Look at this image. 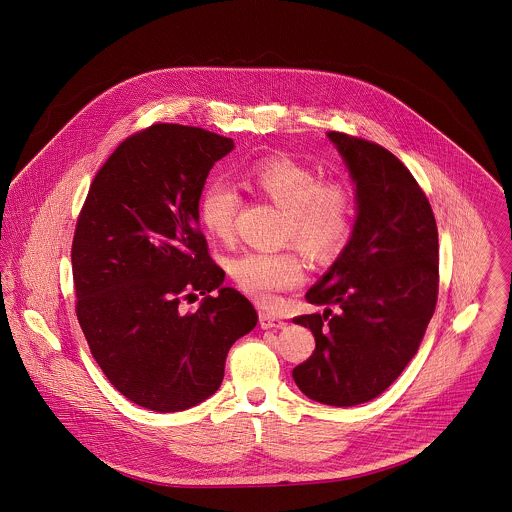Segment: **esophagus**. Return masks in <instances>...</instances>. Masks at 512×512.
Returning <instances> with one entry per match:
<instances>
[{"mask_svg":"<svg viewBox=\"0 0 512 512\" xmlns=\"http://www.w3.org/2000/svg\"><path fill=\"white\" fill-rule=\"evenodd\" d=\"M259 324L263 330H270V328H282L286 322L272 313H259Z\"/></svg>","mask_w":512,"mask_h":512,"instance_id":"1","label":"esophagus"}]
</instances>
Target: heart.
<instances>
[{
    "instance_id": "b5f03b06",
    "label": "heart",
    "mask_w": 512,
    "mask_h": 512,
    "mask_svg": "<svg viewBox=\"0 0 512 512\" xmlns=\"http://www.w3.org/2000/svg\"><path fill=\"white\" fill-rule=\"evenodd\" d=\"M245 184L284 209L280 240L299 245L313 261H328L347 245L355 220V192L340 178L322 180L313 167L290 157H267L244 174ZM242 195L222 178L209 180L199 194V220L220 242L232 240ZM236 286L249 297L272 303L303 280V261L295 247L247 251L228 263Z\"/></svg>"
}]
</instances>
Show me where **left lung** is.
<instances>
[{
  "instance_id": "left-lung-1",
  "label": "left lung",
  "mask_w": 512,
  "mask_h": 512,
  "mask_svg": "<svg viewBox=\"0 0 512 512\" xmlns=\"http://www.w3.org/2000/svg\"><path fill=\"white\" fill-rule=\"evenodd\" d=\"M328 136L357 184L359 215L338 261L305 293L328 309L293 318L317 345L292 374L309 399L353 407L388 390L422 343L438 303V226L391 151L345 132Z\"/></svg>"
}]
</instances>
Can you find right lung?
<instances>
[{"instance_id":"1","label":"right lung","mask_w":512,"mask_h":512,"mask_svg":"<svg viewBox=\"0 0 512 512\" xmlns=\"http://www.w3.org/2000/svg\"><path fill=\"white\" fill-rule=\"evenodd\" d=\"M232 149V138L197 126L151 124L109 155L76 219L78 324L107 380L155 413L219 390L228 349L257 324L244 295L220 286L224 270L199 228L205 178ZM195 291L202 305L184 310Z\"/></svg>"}]
</instances>
